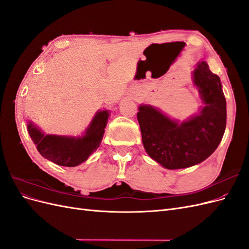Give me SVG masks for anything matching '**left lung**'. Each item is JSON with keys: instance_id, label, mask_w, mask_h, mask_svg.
Segmentation results:
<instances>
[{"instance_id": "8db88e82", "label": "left lung", "mask_w": 249, "mask_h": 249, "mask_svg": "<svg viewBox=\"0 0 249 249\" xmlns=\"http://www.w3.org/2000/svg\"><path fill=\"white\" fill-rule=\"evenodd\" d=\"M193 84L205 106L179 123L158 108L140 105L137 119L146 153L164 168L180 169L205 161L219 145L227 125V101L220 79L206 61L192 72Z\"/></svg>"}]
</instances>
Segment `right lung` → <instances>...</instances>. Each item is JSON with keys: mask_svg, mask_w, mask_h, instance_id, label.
I'll return each instance as SVG.
<instances>
[{"mask_svg": "<svg viewBox=\"0 0 249 249\" xmlns=\"http://www.w3.org/2000/svg\"><path fill=\"white\" fill-rule=\"evenodd\" d=\"M110 112L99 110L82 136L44 134L32 122L27 127L39 154L60 166L74 167L85 162L101 145Z\"/></svg>", "mask_w": 249, "mask_h": 249, "instance_id": "add662e5", "label": "right lung"}]
</instances>
